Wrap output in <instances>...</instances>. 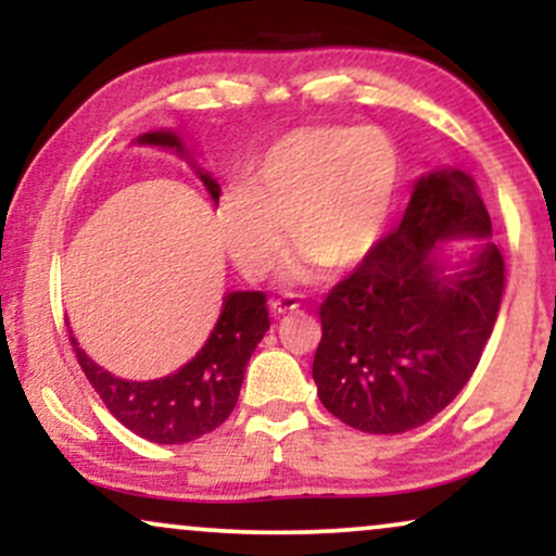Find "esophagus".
<instances>
[{
	"instance_id": "34e87169",
	"label": "esophagus",
	"mask_w": 556,
	"mask_h": 556,
	"mask_svg": "<svg viewBox=\"0 0 556 556\" xmlns=\"http://www.w3.org/2000/svg\"><path fill=\"white\" fill-rule=\"evenodd\" d=\"M298 308H300V303H298V298L292 295V292H287V295L271 300L274 314H292V311H298Z\"/></svg>"
}]
</instances>
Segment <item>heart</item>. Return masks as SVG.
I'll list each match as a JSON object with an SVG mask.
<instances>
[{
  "label": "heart",
  "instance_id": "1",
  "mask_svg": "<svg viewBox=\"0 0 556 556\" xmlns=\"http://www.w3.org/2000/svg\"><path fill=\"white\" fill-rule=\"evenodd\" d=\"M400 172L397 146L379 127H298L251 164L248 185L222 193L216 227L251 279L277 269L290 225L303 245L292 277H311L321 264L353 269L384 238Z\"/></svg>",
  "mask_w": 556,
  "mask_h": 556
}]
</instances>
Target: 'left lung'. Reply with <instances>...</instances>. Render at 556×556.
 <instances>
[{"instance_id":"left-lung-1","label":"left lung","mask_w":556,"mask_h":556,"mask_svg":"<svg viewBox=\"0 0 556 556\" xmlns=\"http://www.w3.org/2000/svg\"><path fill=\"white\" fill-rule=\"evenodd\" d=\"M476 233L481 254L446 278L435 242ZM491 216L468 172L420 177L400 227L318 305V400L366 433L429 424L473 376L504 292V256L489 242Z\"/></svg>"}]
</instances>
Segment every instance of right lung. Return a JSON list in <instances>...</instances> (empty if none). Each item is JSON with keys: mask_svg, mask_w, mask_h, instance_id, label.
I'll list each match as a JSON object with an SVG mask.
<instances>
[{"mask_svg": "<svg viewBox=\"0 0 556 556\" xmlns=\"http://www.w3.org/2000/svg\"><path fill=\"white\" fill-rule=\"evenodd\" d=\"M138 143L182 151L175 132H146ZM214 201L219 182L198 172ZM269 329L264 292H229L222 316L201 353L180 371L156 381H125L99 368L70 337L83 374L106 410L138 437L154 444H185L214 431L238 405L245 366Z\"/></svg>", "mask_w": 556, "mask_h": 556, "instance_id": "right-lung-1", "label": "right lung"}]
</instances>
